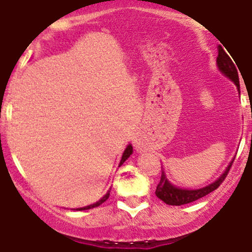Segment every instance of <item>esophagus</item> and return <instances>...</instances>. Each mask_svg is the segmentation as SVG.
I'll list each match as a JSON object with an SVG mask.
<instances>
[{
  "instance_id": "obj_1",
  "label": "esophagus",
  "mask_w": 252,
  "mask_h": 252,
  "mask_svg": "<svg viewBox=\"0 0 252 252\" xmlns=\"http://www.w3.org/2000/svg\"><path fill=\"white\" fill-rule=\"evenodd\" d=\"M133 142H135V145H136V146L141 145V142H140V139H137V137L135 140H133Z\"/></svg>"
}]
</instances>
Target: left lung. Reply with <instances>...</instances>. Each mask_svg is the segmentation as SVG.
Returning <instances> with one entry per match:
<instances>
[{
  "instance_id": "left-lung-1",
  "label": "left lung",
  "mask_w": 252,
  "mask_h": 252,
  "mask_svg": "<svg viewBox=\"0 0 252 252\" xmlns=\"http://www.w3.org/2000/svg\"><path fill=\"white\" fill-rule=\"evenodd\" d=\"M216 64H217L218 70H220L224 77L228 78L231 82H233V84L237 87V91H239L240 94V81L237 69H236L235 64H233V62L231 60V58L226 54V51L222 48H220V50H218V57L217 60H216ZM236 65H237V64H236ZM232 162L233 160L227 165L226 170H224L223 173L218 177V179H216L213 183L198 189L179 188V187L171 184L170 180L166 177L164 169L161 168V178H160V183L158 184L157 187L155 194H157V197L159 198V199H161L162 202H165L166 204H170V206H182V204L192 203V202L197 201L199 198L209 194V193L213 192L215 189H217L218 187H220V184L223 182L227 173L230 170Z\"/></svg>"
}]
</instances>
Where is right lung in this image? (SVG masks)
Returning <instances> with one entry per match:
<instances>
[{
  "label": "right lung",
  "mask_w": 252,
  "mask_h": 252,
  "mask_svg": "<svg viewBox=\"0 0 252 252\" xmlns=\"http://www.w3.org/2000/svg\"><path fill=\"white\" fill-rule=\"evenodd\" d=\"M132 151H133L132 145H131V144H128V145L126 146V149H125L124 154H122V158H121V161H120V165H122V164H124V162L128 159V158H130V155H131V154H132ZM110 192H111V188L108 189V190H107L106 194H104L103 197H102L101 199H99V201H97V202H95V203H93V204H90V206L81 207V208H75V211H86V209H91V208H94V207L101 206V204L103 203V202H106L107 199H108V197H110Z\"/></svg>",
  "instance_id": "right-lung-1"
}]
</instances>
